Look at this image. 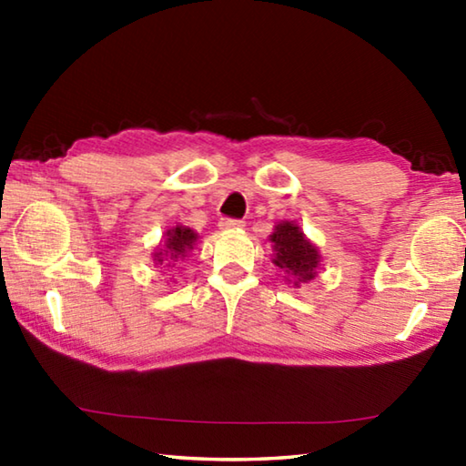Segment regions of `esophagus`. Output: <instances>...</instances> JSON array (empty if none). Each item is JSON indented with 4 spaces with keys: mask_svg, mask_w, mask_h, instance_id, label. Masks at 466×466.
<instances>
[{
    "mask_svg": "<svg viewBox=\"0 0 466 466\" xmlns=\"http://www.w3.org/2000/svg\"><path fill=\"white\" fill-rule=\"evenodd\" d=\"M219 230H238V228L244 226L242 219H234V218H222L219 219Z\"/></svg>",
    "mask_w": 466,
    "mask_h": 466,
    "instance_id": "1",
    "label": "esophagus"
}]
</instances>
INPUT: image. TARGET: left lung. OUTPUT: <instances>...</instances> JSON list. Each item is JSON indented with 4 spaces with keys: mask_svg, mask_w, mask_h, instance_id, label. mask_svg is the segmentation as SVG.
I'll list each match as a JSON object with an SVG mask.
<instances>
[{
    "mask_svg": "<svg viewBox=\"0 0 466 466\" xmlns=\"http://www.w3.org/2000/svg\"><path fill=\"white\" fill-rule=\"evenodd\" d=\"M271 242L275 244L273 263L286 271L289 278H294L296 286L317 278L319 252L314 244L306 240L304 232H299L294 222H281L275 226Z\"/></svg>",
    "mask_w": 466,
    "mask_h": 466,
    "instance_id": "8db88e82",
    "label": "left lung"
}]
</instances>
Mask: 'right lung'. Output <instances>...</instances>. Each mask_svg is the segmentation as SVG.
<instances>
[{
    "label": "right lung",
    "instance_id": "obj_1",
    "mask_svg": "<svg viewBox=\"0 0 466 466\" xmlns=\"http://www.w3.org/2000/svg\"><path fill=\"white\" fill-rule=\"evenodd\" d=\"M197 240V234L191 230V228L185 226H177L172 230L167 232V242L160 248V252H156V265L162 267H175L178 258L187 257V252L193 248V244Z\"/></svg>",
    "mask_w": 466,
    "mask_h": 466
}]
</instances>
